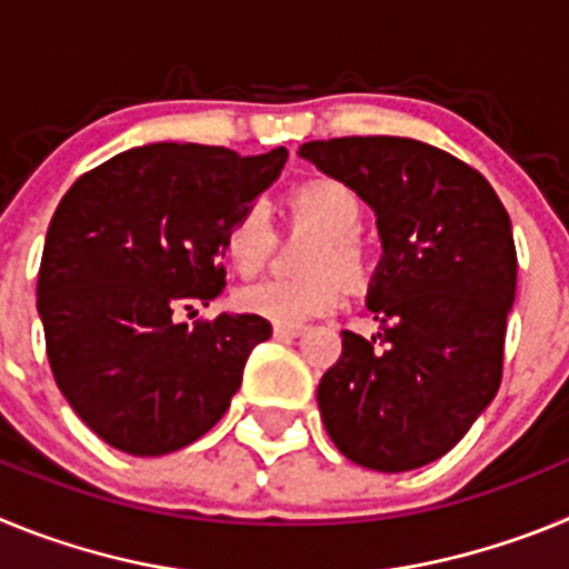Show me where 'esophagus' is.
<instances>
[{
    "label": "esophagus",
    "mask_w": 569,
    "mask_h": 569,
    "mask_svg": "<svg viewBox=\"0 0 569 569\" xmlns=\"http://www.w3.org/2000/svg\"><path fill=\"white\" fill-rule=\"evenodd\" d=\"M301 333H305V328H301V325H276L273 328V336L279 341H293V339H299Z\"/></svg>",
    "instance_id": "34e87169"
}]
</instances>
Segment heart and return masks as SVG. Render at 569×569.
<instances>
[{
	"mask_svg": "<svg viewBox=\"0 0 569 569\" xmlns=\"http://www.w3.org/2000/svg\"><path fill=\"white\" fill-rule=\"evenodd\" d=\"M288 204L296 219L319 230L310 244L299 279H268L239 290L236 301L244 313L261 316L276 325H301L316 316L333 313L345 299V276L350 284H361L370 270L365 241L359 239L361 199L339 179H310L293 188ZM273 248V228L259 204H248L233 216L224 233V256L239 276H253L264 268Z\"/></svg>",
	"mask_w": 569,
	"mask_h": 569,
	"instance_id": "1",
	"label": "heart"
}]
</instances>
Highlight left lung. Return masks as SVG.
Wrapping results in <instances>:
<instances>
[{
  "label": "left lung",
  "mask_w": 569,
  "mask_h": 569,
  "mask_svg": "<svg viewBox=\"0 0 569 569\" xmlns=\"http://www.w3.org/2000/svg\"><path fill=\"white\" fill-rule=\"evenodd\" d=\"M299 153L376 210L385 248L367 293L381 333H341L316 390L321 421L367 470L430 465L499 393L516 299L510 216L479 170L416 139L341 136Z\"/></svg>",
  "instance_id": "8db88e82"
}]
</instances>
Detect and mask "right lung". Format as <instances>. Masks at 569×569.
I'll use <instances>...</instances> for the list:
<instances>
[{
  "label": "right lung",
  "mask_w": 569,
  "mask_h": 569,
  "mask_svg": "<svg viewBox=\"0 0 569 569\" xmlns=\"http://www.w3.org/2000/svg\"><path fill=\"white\" fill-rule=\"evenodd\" d=\"M288 162V150L239 156L156 142L88 170L50 219L37 308L59 390L79 419L130 456L202 439L241 385L270 321L219 313L224 233Z\"/></svg>",
  "instance_id": "right-lung-1"
}]
</instances>
